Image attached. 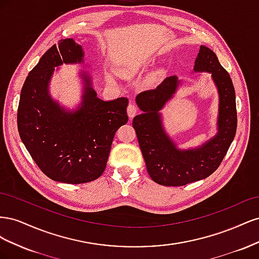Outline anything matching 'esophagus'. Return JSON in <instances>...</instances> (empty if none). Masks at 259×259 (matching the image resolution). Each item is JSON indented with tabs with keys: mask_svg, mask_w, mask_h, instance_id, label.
<instances>
[{
	"mask_svg": "<svg viewBox=\"0 0 259 259\" xmlns=\"http://www.w3.org/2000/svg\"><path fill=\"white\" fill-rule=\"evenodd\" d=\"M137 106L135 105V104H133V103H131L130 105H128V107H127V114H128V116L131 117H134L135 116V114L137 113Z\"/></svg>",
	"mask_w": 259,
	"mask_h": 259,
	"instance_id": "obj_1",
	"label": "esophagus"
}]
</instances>
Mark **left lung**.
Listing matches in <instances>:
<instances>
[{
  "mask_svg": "<svg viewBox=\"0 0 259 259\" xmlns=\"http://www.w3.org/2000/svg\"><path fill=\"white\" fill-rule=\"evenodd\" d=\"M194 71L210 72L219 93L218 133L198 149L178 150L162 127L159 111L176 92L179 84L176 75L167 76L155 89L144 91L136 97L144 113L133 119V127L149 175L162 186H185L213 174L236 136V93L229 73L206 46L200 48Z\"/></svg>",
  "mask_w": 259,
  "mask_h": 259,
  "instance_id": "1",
  "label": "left lung"
}]
</instances>
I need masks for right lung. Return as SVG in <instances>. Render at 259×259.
Here are the masks:
<instances>
[{"label": "right lung", "instance_id": "right-lung-1", "mask_svg": "<svg viewBox=\"0 0 259 259\" xmlns=\"http://www.w3.org/2000/svg\"><path fill=\"white\" fill-rule=\"evenodd\" d=\"M83 56L72 38L54 44L29 72L17 111L19 136L38 168L55 182L72 185L101 176L115 132L128 121V99H99L85 73L79 110L67 112L51 99L48 86L54 67L82 62Z\"/></svg>", "mask_w": 259, "mask_h": 259}]
</instances>
